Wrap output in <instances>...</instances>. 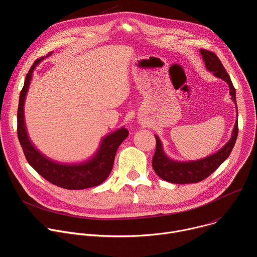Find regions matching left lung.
I'll return each instance as SVG.
<instances>
[{"instance_id":"obj_1","label":"left lung","mask_w":257,"mask_h":257,"mask_svg":"<svg viewBox=\"0 0 257 257\" xmlns=\"http://www.w3.org/2000/svg\"><path fill=\"white\" fill-rule=\"evenodd\" d=\"M200 53L203 57V61L205 62V67L207 68V70L213 72V74L216 77L224 79L229 84L230 94L232 95L233 101L236 103L235 87L222 62L219 61L217 56L211 51L201 49ZM237 136L238 120L235 123L231 139L222 150H219L216 154H213L212 156L205 159L188 163H180L169 160V158H167V156L163 152L162 143L159 137L156 136L157 148L153 158V168L160 178L167 182L175 183V184H189V183L200 182L207 178L209 175H211L228 159L234 148Z\"/></svg>"}]
</instances>
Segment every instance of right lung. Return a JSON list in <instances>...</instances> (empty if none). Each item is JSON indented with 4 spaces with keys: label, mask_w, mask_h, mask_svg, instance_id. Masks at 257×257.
Listing matches in <instances>:
<instances>
[{
    "label": "right lung",
    "mask_w": 257,
    "mask_h": 257,
    "mask_svg": "<svg viewBox=\"0 0 257 257\" xmlns=\"http://www.w3.org/2000/svg\"><path fill=\"white\" fill-rule=\"evenodd\" d=\"M43 58L36 60L26 74L23 88L19 96L17 111V134L28 164L42 177L52 184L70 190H80L97 186L108 177L115 161L117 150L128 136V130L124 127L111 133L102 139L97 154L88 162L78 165H65L53 162L36 150L30 142L25 125L23 106L25 95L31 80L32 72Z\"/></svg>",
    "instance_id": "add662e5"
}]
</instances>
